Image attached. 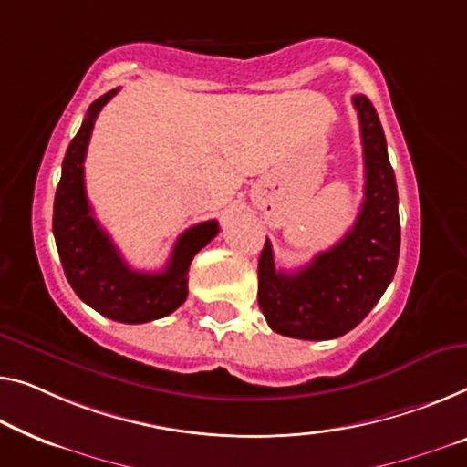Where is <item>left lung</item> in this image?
I'll return each instance as SVG.
<instances>
[{"label": "left lung", "instance_id": "1", "mask_svg": "<svg viewBox=\"0 0 467 467\" xmlns=\"http://www.w3.org/2000/svg\"><path fill=\"white\" fill-rule=\"evenodd\" d=\"M365 159V201L342 241L296 273L275 268L266 239L257 262V304L270 329L297 339H333L354 329L384 296L400 252L399 191L371 100L352 99Z\"/></svg>", "mask_w": 467, "mask_h": 467}]
</instances>
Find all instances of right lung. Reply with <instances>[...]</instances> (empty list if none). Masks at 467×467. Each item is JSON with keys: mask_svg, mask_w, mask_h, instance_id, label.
<instances>
[{"mask_svg": "<svg viewBox=\"0 0 467 467\" xmlns=\"http://www.w3.org/2000/svg\"><path fill=\"white\" fill-rule=\"evenodd\" d=\"M119 88L89 104L78 136L68 144L62 176L54 197L52 231L67 281L83 302L113 321L138 325L171 315L189 296L192 257L218 234L215 220L201 222L178 236L170 262L161 273H136L92 215L83 161L94 121Z\"/></svg>", "mask_w": 467, "mask_h": 467, "instance_id": "add662e5", "label": "right lung"}]
</instances>
